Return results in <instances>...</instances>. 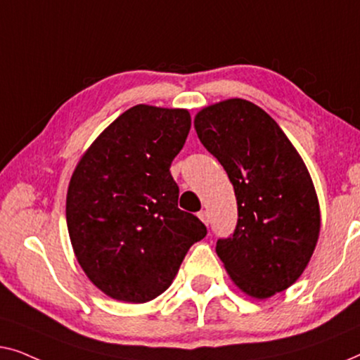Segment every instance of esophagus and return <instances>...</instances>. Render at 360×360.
<instances>
[{
	"mask_svg": "<svg viewBox=\"0 0 360 360\" xmlns=\"http://www.w3.org/2000/svg\"><path fill=\"white\" fill-rule=\"evenodd\" d=\"M197 215H199V219L202 220V224L209 225V214H207V210H200Z\"/></svg>",
	"mask_w": 360,
	"mask_h": 360,
	"instance_id": "obj_1",
	"label": "esophagus"
}]
</instances>
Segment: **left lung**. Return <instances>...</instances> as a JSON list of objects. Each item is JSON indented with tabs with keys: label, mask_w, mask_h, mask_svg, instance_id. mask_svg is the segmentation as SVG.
<instances>
[{
	"label": "left lung",
	"mask_w": 360,
	"mask_h": 360,
	"mask_svg": "<svg viewBox=\"0 0 360 360\" xmlns=\"http://www.w3.org/2000/svg\"><path fill=\"white\" fill-rule=\"evenodd\" d=\"M194 127L236 195V229L217 241V255L248 297L264 300L283 292L307 269L321 226L302 156L266 110L241 98L200 109Z\"/></svg>",
	"instance_id": "obj_1"
}]
</instances>
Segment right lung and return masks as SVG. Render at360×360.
Listing matches in <instances>:
<instances>
[{
    "instance_id": "1",
    "label": "right lung",
    "mask_w": 360,
    "mask_h": 360,
    "mask_svg": "<svg viewBox=\"0 0 360 360\" xmlns=\"http://www.w3.org/2000/svg\"><path fill=\"white\" fill-rule=\"evenodd\" d=\"M191 130L187 109L139 104L101 131L75 168L67 192L73 252L105 295L145 303L173 283L186 252L207 235L178 209L169 173Z\"/></svg>"
}]
</instances>
